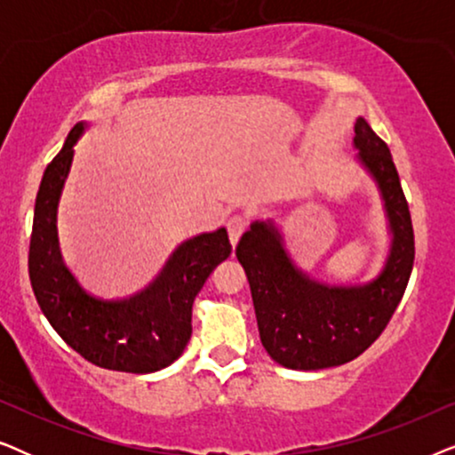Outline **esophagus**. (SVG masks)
Segmentation results:
<instances>
[{
    "instance_id": "obj_1",
    "label": "esophagus",
    "mask_w": 455,
    "mask_h": 455,
    "mask_svg": "<svg viewBox=\"0 0 455 455\" xmlns=\"http://www.w3.org/2000/svg\"><path fill=\"white\" fill-rule=\"evenodd\" d=\"M246 223H248L246 217H242V215H235L228 221V234H229V242H232V246L238 244L240 235L244 234V229H246Z\"/></svg>"
}]
</instances>
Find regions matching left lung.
Listing matches in <instances>:
<instances>
[{
    "mask_svg": "<svg viewBox=\"0 0 455 455\" xmlns=\"http://www.w3.org/2000/svg\"><path fill=\"white\" fill-rule=\"evenodd\" d=\"M356 161L375 180L391 234L389 254L375 279L329 285L298 269L283 235L269 221H252L235 246L244 267L259 333L277 364L319 371L360 356L395 313L414 265V232L400 176L385 142L369 122L354 124Z\"/></svg>",
    "mask_w": 455,
    "mask_h": 455,
    "instance_id": "8db88e82",
    "label": "left lung"
}]
</instances>
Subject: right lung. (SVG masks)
<instances>
[{
	"label": "right lung",
	"instance_id": "obj_1",
	"mask_svg": "<svg viewBox=\"0 0 455 455\" xmlns=\"http://www.w3.org/2000/svg\"><path fill=\"white\" fill-rule=\"evenodd\" d=\"M86 124L70 130L43 173L35 201L28 275L36 302L72 350L109 371L155 372L180 358L192 333V304L211 271L232 252L226 228L180 244L153 283L130 298L103 300L68 269L58 240V204L74 145Z\"/></svg>",
	"mask_w": 455,
	"mask_h": 455
}]
</instances>
